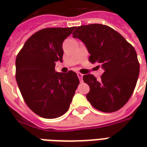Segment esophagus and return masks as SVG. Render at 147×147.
Masks as SVG:
<instances>
[{
  "instance_id": "1",
  "label": "esophagus",
  "mask_w": 147,
  "mask_h": 147,
  "mask_svg": "<svg viewBox=\"0 0 147 147\" xmlns=\"http://www.w3.org/2000/svg\"><path fill=\"white\" fill-rule=\"evenodd\" d=\"M77 76H78V78H79V80L80 81H82V77H83V75L80 72H77Z\"/></svg>"
}]
</instances>
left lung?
Listing matches in <instances>:
<instances>
[{
  "label": "left lung",
  "mask_w": 147,
  "mask_h": 147,
  "mask_svg": "<svg viewBox=\"0 0 147 147\" xmlns=\"http://www.w3.org/2000/svg\"><path fill=\"white\" fill-rule=\"evenodd\" d=\"M72 35L85 44L90 62L104 69L99 81L91 74L83 76L90 87L88 100L105 113L121 109L132 95L139 76L140 63L134 47L118 32L103 24L78 26Z\"/></svg>",
  "instance_id": "8db88e82"
}]
</instances>
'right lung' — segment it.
<instances>
[{
	"instance_id": "add662e5",
	"label": "right lung",
	"mask_w": 147,
	"mask_h": 147,
	"mask_svg": "<svg viewBox=\"0 0 147 147\" xmlns=\"http://www.w3.org/2000/svg\"><path fill=\"white\" fill-rule=\"evenodd\" d=\"M72 27L44 28L31 36L16 58V80L29 108L43 118L62 116L69 110L79 84L77 74L55 71L62 61V42Z\"/></svg>"
}]
</instances>
